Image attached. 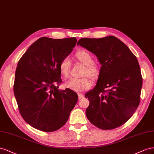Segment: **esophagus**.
Here are the masks:
<instances>
[{
	"label": "esophagus",
	"mask_w": 154,
	"mask_h": 154,
	"mask_svg": "<svg viewBox=\"0 0 154 154\" xmlns=\"http://www.w3.org/2000/svg\"><path fill=\"white\" fill-rule=\"evenodd\" d=\"M78 96H79V99H81V98H83V97H84V95H83V94H80V93H79L78 94Z\"/></svg>",
	"instance_id": "esophagus-1"
}]
</instances>
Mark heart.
Segmentation results:
<instances>
[{
	"label": "heart",
	"instance_id": "b5f03b06",
	"mask_svg": "<svg viewBox=\"0 0 154 154\" xmlns=\"http://www.w3.org/2000/svg\"><path fill=\"white\" fill-rule=\"evenodd\" d=\"M76 59L81 63L85 65L83 72V76L88 75L92 79H98L100 69L97 64L93 63V58L88 52L86 51H79L75 54ZM71 64L68 58H64L61 61L59 65L60 73L64 78H68L69 75ZM65 85L70 90L75 91L81 92L88 90L92 85V81L88 77L81 79H72L65 83Z\"/></svg>",
	"mask_w": 154,
	"mask_h": 154
}]
</instances>
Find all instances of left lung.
Instances as JSON below:
<instances>
[{
    "mask_svg": "<svg viewBox=\"0 0 154 154\" xmlns=\"http://www.w3.org/2000/svg\"><path fill=\"white\" fill-rule=\"evenodd\" d=\"M77 45L93 53L101 64L96 86L85 96L90 102L88 119L102 130L117 128L130 119L139 104L143 79L138 60L112 35L81 38Z\"/></svg>",
    "mask_w": 154,
    "mask_h": 154,
    "instance_id": "left-lung-1",
    "label": "left lung"
}]
</instances>
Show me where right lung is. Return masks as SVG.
<instances>
[{
	"instance_id": "add662e5",
	"label": "right lung",
	"mask_w": 154,
	"mask_h": 154,
	"mask_svg": "<svg viewBox=\"0 0 154 154\" xmlns=\"http://www.w3.org/2000/svg\"><path fill=\"white\" fill-rule=\"evenodd\" d=\"M75 37H41L19 60L14 91L21 116L33 128L50 132L68 120L78 95L73 90L58 89L62 82L59 70L77 42Z\"/></svg>"
}]
</instances>
